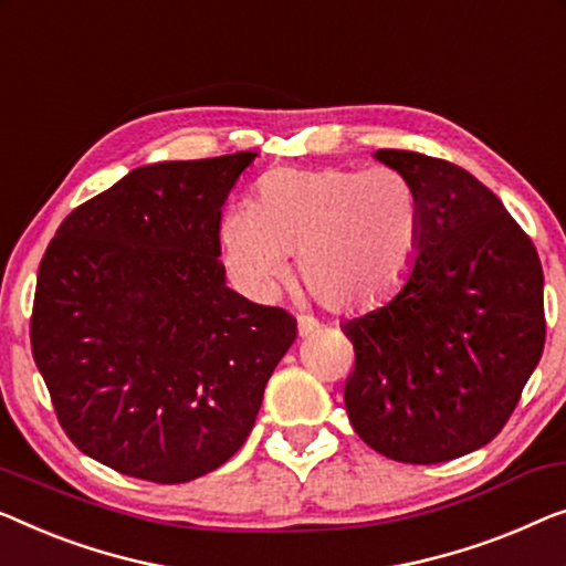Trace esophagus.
Masks as SVG:
<instances>
[{
    "label": "esophagus",
    "mask_w": 566,
    "mask_h": 566,
    "mask_svg": "<svg viewBox=\"0 0 566 566\" xmlns=\"http://www.w3.org/2000/svg\"><path fill=\"white\" fill-rule=\"evenodd\" d=\"M318 329V322L314 316H298V334L301 337H311Z\"/></svg>",
    "instance_id": "34e87169"
}]
</instances>
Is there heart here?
Listing matches in <instances>:
<instances>
[{
	"mask_svg": "<svg viewBox=\"0 0 566 566\" xmlns=\"http://www.w3.org/2000/svg\"><path fill=\"white\" fill-rule=\"evenodd\" d=\"M222 244L237 277L268 296L301 255L303 285L334 311L390 298L411 273L421 242V201L392 168H277L252 207L222 217Z\"/></svg>",
	"mask_w": 566,
	"mask_h": 566,
	"instance_id": "heart-1",
	"label": "heart"
}]
</instances>
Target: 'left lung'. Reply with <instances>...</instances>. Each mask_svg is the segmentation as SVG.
<instances>
[{
  "label": "left lung",
  "mask_w": 566,
  "mask_h": 566,
  "mask_svg": "<svg viewBox=\"0 0 566 566\" xmlns=\"http://www.w3.org/2000/svg\"><path fill=\"white\" fill-rule=\"evenodd\" d=\"M375 158L419 193L421 242L396 296L342 324L355 347L344 406L382 457L449 462L501 433L542 359V260L464 168L411 150Z\"/></svg>",
  "instance_id": "obj_1"
}]
</instances>
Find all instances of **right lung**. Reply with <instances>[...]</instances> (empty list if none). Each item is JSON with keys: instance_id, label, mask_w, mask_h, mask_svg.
<instances>
[{"instance_id": "right-lung-1", "label": "right lung", "mask_w": 566, "mask_h": 566, "mask_svg": "<svg viewBox=\"0 0 566 566\" xmlns=\"http://www.w3.org/2000/svg\"><path fill=\"white\" fill-rule=\"evenodd\" d=\"M258 153L129 170L63 219L38 270L32 357L81 452L176 485L250 437L296 318L227 289L222 207Z\"/></svg>"}]
</instances>
